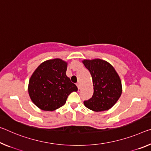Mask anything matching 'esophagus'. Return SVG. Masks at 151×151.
<instances>
[{
	"label": "esophagus",
	"instance_id": "esophagus-1",
	"mask_svg": "<svg viewBox=\"0 0 151 151\" xmlns=\"http://www.w3.org/2000/svg\"><path fill=\"white\" fill-rule=\"evenodd\" d=\"M76 86H77L78 89H79V90H80V89H81V85H80L79 83H76Z\"/></svg>",
	"mask_w": 151,
	"mask_h": 151
}]
</instances>
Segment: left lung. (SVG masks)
Listing matches in <instances>:
<instances>
[{"label":"left lung","instance_id":"1","mask_svg":"<svg viewBox=\"0 0 151 151\" xmlns=\"http://www.w3.org/2000/svg\"><path fill=\"white\" fill-rule=\"evenodd\" d=\"M91 75L93 94L84 101L85 107L95 111L111 108L122 94V83L118 73L111 64L101 59L83 61Z\"/></svg>","mask_w":151,"mask_h":151}]
</instances>
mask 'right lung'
I'll return each mask as SVG.
<instances>
[{"mask_svg": "<svg viewBox=\"0 0 151 151\" xmlns=\"http://www.w3.org/2000/svg\"><path fill=\"white\" fill-rule=\"evenodd\" d=\"M67 64L61 59L45 61L30 78L28 92L35 106L54 111L65 104L68 96L77 87L66 75Z\"/></svg>", "mask_w": 151, "mask_h": 151, "instance_id": "right-lung-1", "label": "right lung"}]
</instances>
